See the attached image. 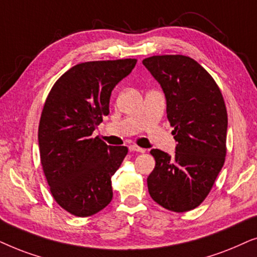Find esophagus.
<instances>
[{"instance_id":"34e87169","label":"esophagus","mask_w":257,"mask_h":257,"mask_svg":"<svg viewBox=\"0 0 257 257\" xmlns=\"http://www.w3.org/2000/svg\"><path fill=\"white\" fill-rule=\"evenodd\" d=\"M129 150H131V152H138V153H145V152H146V149L140 148V147L135 146V145L129 146Z\"/></svg>"}]
</instances>
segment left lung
Segmentation results:
<instances>
[{
	"label": "left lung",
	"mask_w": 257,
	"mask_h": 257,
	"mask_svg": "<svg viewBox=\"0 0 257 257\" xmlns=\"http://www.w3.org/2000/svg\"><path fill=\"white\" fill-rule=\"evenodd\" d=\"M142 63L162 88L177 142L173 156L150 150L156 164L148 190L160 206L183 213L203 202L223 167L227 109L216 82L190 57L161 55Z\"/></svg>",
	"instance_id": "8db88e82"
}]
</instances>
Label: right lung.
Masks as SVG:
<instances>
[{"mask_svg": "<svg viewBox=\"0 0 257 257\" xmlns=\"http://www.w3.org/2000/svg\"><path fill=\"white\" fill-rule=\"evenodd\" d=\"M138 61H91L55 82L39 125L41 164L53 197L68 213L87 217L112 198L111 176L128 148L111 147L93 133L109 114L112 89Z\"/></svg>", "mask_w": 257, "mask_h": 257, "instance_id": "right-lung-1", "label": "right lung"}]
</instances>
